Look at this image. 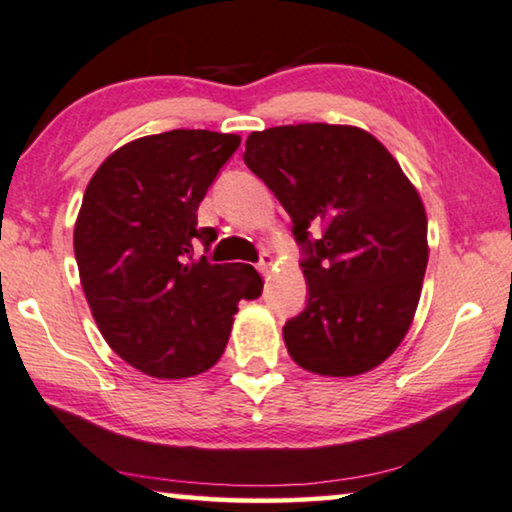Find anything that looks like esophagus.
I'll list each match as a JSON object with an SVG mask.
<instances>
[{"instance_id":"1","label":"esophagus","mask_w":512,"mask_h":512,"mask_svg":"<svg viewBox=\"0 0 512 512\" xmlns=\"http://www.w3.org/2000/svg\"><path fill=\"white\" fill-rule=\"evenodd\" d=\"M272 265H274V256L270 254V251H263V254H261V261H258V265H256L258 272H261V274H265V277H268L270 270H272Z\"/></svg>"}]
</instances>
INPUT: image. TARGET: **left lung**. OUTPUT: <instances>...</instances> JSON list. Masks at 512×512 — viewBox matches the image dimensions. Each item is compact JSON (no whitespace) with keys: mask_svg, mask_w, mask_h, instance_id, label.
Wrapping results in <instances>:
<instances>
[{"mask_svg":"<svg viewBox=\"0 0 512 512\" xmlns=\"http://www.w3.org/2000/svg\"><path fill=\"white\" fill-rule=\"evenodd\" d=\"M244 147V164L284 205L305 256L307 307L284 325L291 358L321 376L381 365L411 328L427 270L416 187L358 127L288 124L254 131Z\"/></svg>","mask_w":512,"mask_h":512,"instance_id":"left-lung-1","label":"left lung"}]
</instances>
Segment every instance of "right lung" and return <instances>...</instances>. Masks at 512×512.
<instances>
[{
    "instance_id": "1",
    "label": "right lung",
    "mask_w": 512,
    "mask_h": 512,
    "mask_svg": "<svg viewBox=\"0 0 512 512\" xmlns=\"http://www.w3.org/2000/svg\"><path fill=\"white\" fill-rule=\"evenodd\" d=\"M240 136L173 129L122 145L87 184L73 231L80 284L108 346L154 379H187L221 358L251 265L196 258L217 240L198 205Z\"/></svg>"
}]
</instances>
